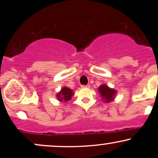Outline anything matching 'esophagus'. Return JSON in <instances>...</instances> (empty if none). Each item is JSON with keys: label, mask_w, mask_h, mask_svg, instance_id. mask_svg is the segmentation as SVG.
Here are the masks:
<instances>
[{"label": "esophagus", "mask_w": 158, "mask_h": 158, "mask_svg": "<svg viewBox=\"0 0 158 158\" xmlns=\"http://www.w3.org/2000/svg\"><path fill=\"white\" fill-rule=\"evenodd\" d=\"M81 88H90V85H81Z\"/></svg>", "instance_id": "esophagus-1"}]
</instances>
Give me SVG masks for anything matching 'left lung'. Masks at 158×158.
Here are the masks:
<instances>
[{"label": "left lung", "mask_w": 158, "mask_h": 158, "mask_svg": "<svg viewBox=\"0 0 158 158\" xmlns=\"http://www.w3.org/2000/svg\"><path fill=\"white\" fill-rule=\"evenodd\" d=\"M100 97H102L103 101L106 102H110L114 100L117 91L113 88H110L106 85H102L98 88Z\"/></svg>", "instance_id": "8db88e82"}]
</instances>
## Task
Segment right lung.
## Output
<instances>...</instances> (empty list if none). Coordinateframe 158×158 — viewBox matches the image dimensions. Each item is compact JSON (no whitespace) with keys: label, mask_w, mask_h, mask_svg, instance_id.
<instances>
[{"label":"right lung","mask_w":158,"mask_h":158,"mask_svg":"<svg viewBox=\"0 0 158 158\" xmlns=\"http://www.w3.org/2000/svg\"><path fill=\"white\" fill-rule=\"evenodd\" d=\"M73 94V90L70 89L67 87H64L63 88H61V90L59 93L56 94V97L58 98V100L61 101V102H62V101L68 102V100L71 99Z\"/></svg>","instance_id":"1"}]
</instances>
